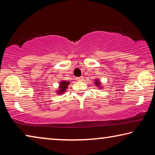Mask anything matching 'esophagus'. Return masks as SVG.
I'll list each match as a JSON object with an SVG mask.
<instances>
[{
	"label": "esophagus",
	"mask_w": 155,
	"mask_h": 155,
	"mask_svg": "<svg viewBox=\"0 0 155 155\" xmlns=\"http://www.w3.org/2000/svg\"><path fill=\"white\" fill-rule=\"evenodd\" d=\"M83 80V77H77V81H81Z\"/></svg>",
	"instance_id": "esophagus-1"
}]
</instances>
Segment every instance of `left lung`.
<instances>
[{
  "instance_id": "obj_1",
  "label": "left lung",
  "mask_w": 155,
  "mask_h": 155,
  "mask_svg": "<svg viewBox=\"0 0 155 155\" xmlns=\"http://www.w3.org/2000/svg\"><path fill=\"white\" fill-rule=\"evenodd\" d=\"M101 83L100 82L99 80L97 79V78H96V80H95V85L97 86V87H99L100 89L102 88V87H101Z\"/></svg>"
}]
</instances>
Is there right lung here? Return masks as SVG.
I'll return each mask as SVG.
<instances>
[{
  "label": "right lung",
  "instance_id": "obj_1",
  "mask_svg": "<svg viewBox=\"0 0 155 155\" xmlns=\"http://www.w3.org/2000/svg\"><path fill=\"white\" fill-rule=\"evenodd\" d=\"M70 82L69 81H62L59 83V90H57L58 91H56L58 94H64L66 89L68 88V86L69 85Z\"/></svg>",
  "mask_w": 155,
  "mask_h": 155
}]
</instances>
